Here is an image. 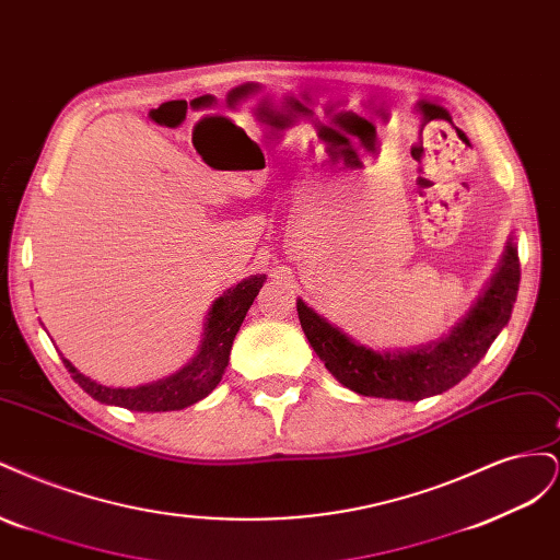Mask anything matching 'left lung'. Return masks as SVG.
Segmentation results:
<instances>
[{
  "mask_svg": "<svg viewBox=\"0 0 560 560\" xmlns=\"http://www.w3.org/2000/svg\"><path fill=\"white\" fill-rule=\"evenodd\" d=\"M518 282V249L510 238L495 276L460 325L442 341L399 352H378L354 343V338L317 315L301 299L296 311L308 343L338 383L364 397L418 401L446 393L481 362L512 317Z\"/></svg>",
  "mask_w": 560,
  "mask_h": 560,
  "instance_id": "left-lung-1",
  "label": "left lung"
}]
</instances>
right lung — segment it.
<instances>
[{
    "mask_svg": "<svg viewBox=\"0 0 560 560\" xmlns=\"http://www.w3.org/2000/svg\"><path fill=\"white\" fill-rule=\"evenodd\" d=\"M264 282L266 276H252L231 287V290H226L212 303L206 317V334H202L198 354L173 376L138 387H107L83 376L70 360L62 358V364L72 374L74 383L81 385L83 393H89L93 399L103 404L151 413L186 409V406L208 397L219 385V381H222L224 369L229 366L233 338L238 334Z\"/></svg>",
    "mask_w": 560,
    "mask_h": 560,
    "instance_id": "1",
    "label": "right lung"
}]
</instances>
